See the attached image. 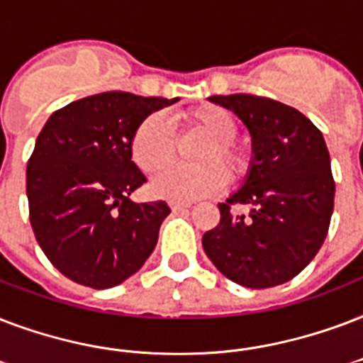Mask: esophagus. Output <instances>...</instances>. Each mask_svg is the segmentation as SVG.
Here are the masks:
<instances>
[{
  "label": "esophagus",
  "mask_w": 363,
  "mask_h": 363,
  "mask_svg": "<svg viewBox=\"0 0 363 363\" xmlns=\"http://www.w3.org/2000/svg\"><path fill=\"white\" fill-rule=\"evenodd\" d=\"M170 208H172V212H185L189 204H184V202H170Z\"/></svg>",
  "instance_id": "34e87169"
}]
</instances>
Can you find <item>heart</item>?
Segmentation results:
<instances>
[{
	"label": "heart",
	"mask_w": 363,
	"mask_h": 363,
	"mask_svg": "<svg viewBox=\"0 0 363 363\" xmlns=\"http://www.w3.org/2000/svg\"><path fill=\"white\" fill-rule=\"evenodd\" d=\"M185 130L202 132L206 140L196 145V164L176 167L153 179L151 191L161 199L187 202L213 195L225 182L244 178L250 168V155L235 140L237 121L227 109L204 104L178 115ZM130 155L140 170L157 174L174 161L176 136L172 126L161 115H147L130 138Z\"/></svg>",
	"instance_id": "heart-1"
}]
</instances>
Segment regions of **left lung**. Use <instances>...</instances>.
Instances as JSON below:
<instances>
[{
	"label": "left lung",
	"mask_w": 363,
	"mask_h": 363,
	"mask_svg": "<svg viewBox=\"0 0 363 363\" xmlns=\"http://www.w3.org/2000/svg\"><path fill=\"white\" fill-rule=\"evenodd\" d=\"M231 109L252 136L242 187L220 202L221 220L202 248L229 280L263 289L297 277L318 254L330 229L335 182L324 136L291 106L254 96H210ZM233 203H248L249 218Z\"/></svg>",
	"instance_id": "obj_1"
}]
</instances>
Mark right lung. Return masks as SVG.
Masks as SVG:
<instances>
[{"label": "right lung", "mask_w": 363, "mask_h": 363, "mask_svg": "<svg viewBox=\"0 0 363 363\" xmlns=\"http://www.w3.org/2000/svg\"><path fill=\"white\" fill-rule=\"evenodd\" d=\"M178 98L102 92L67 104L39 132L26 168L30 223L49 261L69 280L113 288L142 269L170 208L132 202L145 184L130 138Z\"/></svg>", "instance_id": "obj_1"}]
</instances>
